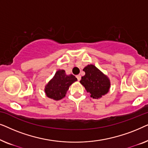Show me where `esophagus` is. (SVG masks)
Returning <instances> with one entry per match:
<instances>
[{
	"mask_svg": "<svg viewBox=\"0 0 148 148\" xmlns=\"http://www.w3.org/2000/svg\"><path fill=\"white\" fill-rule=\"evenodd\" d=\"M76 77L77 78V80L78 81H80L81 80V75H77L76 76Z\"/></svg>",
	"mask_w": 148,
	"mask_h": 148,
	"instance_id": "34e87169",
	"label": "esophagus"
}]
</instances>
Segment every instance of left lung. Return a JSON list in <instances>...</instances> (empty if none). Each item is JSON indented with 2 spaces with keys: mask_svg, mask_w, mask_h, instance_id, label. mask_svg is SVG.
Returning a JSON list of instances; mask_svg holds the SVG:
<instances>
[{
  "mask_svg": "<svg viewBox=\"0 0 148 148\" xmlns=\"http://www.w3.org/2000/svg\"><path fill=\"white\" fill-rule=\"evenodd\" d=\"M86 73L82 77L80 83L85 87L86 91L91 94L93 98H100L108 92L110 84L109 79L93 64L86 66Z\"/></svg>",
  "mask_w": 148,
  "mask_h": 148,
  "instance_id": "left-lung-1",
  "label": "left lung"
}]
</instances>
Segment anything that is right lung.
I'll use <instances>...</instances> for the list:
<instances>
[{"instance_id": "1", "label": "right lung", "mask_w": 148, "mask_h": 148, "mask_svg": "<svg viewBox=\"0 0 148 148\" xmlns=\"http://www.w3.org/2000/svg\"><path fill=\"white\" fill-rule=\"evenodd\" d=\"M77 80L73 75H66L64 70H58L54 77L46 85L45 93L48 98L59 100L65 96L69 88Z\"/></svg>"}]
</instances>
